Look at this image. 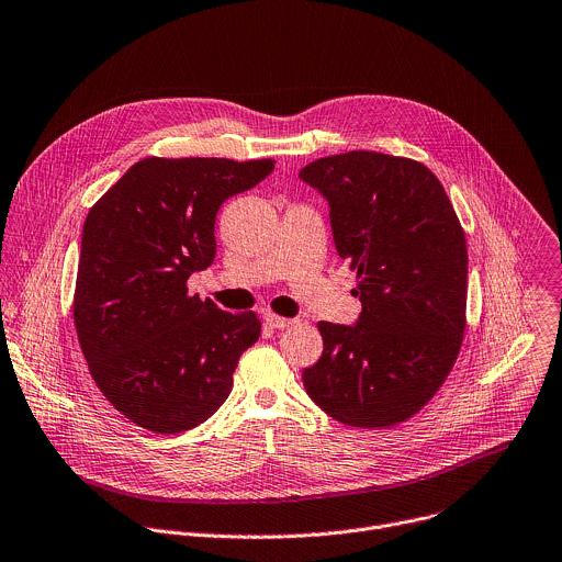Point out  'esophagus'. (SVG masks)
<instances>
[{
  "instance_id": "esophagus-1",
  "label": "esophagus",
  "mask_w": 562,
  "mask_h": 562,
  "mask_svg": "<svg viewBox=\"0 0 562 562\" xmlns=\"http://www.w3.org/2000/svg\"><path fill=\"white\" fill-rule=\"evenodd\" d=\"M263 322L270 326V328H290L294 324V319H288V317H281V315H274V313H266L263 315Z\"/></svg>"
}]
</instances>
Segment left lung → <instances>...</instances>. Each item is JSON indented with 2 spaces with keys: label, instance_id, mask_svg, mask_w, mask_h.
<instances>
[{
  "label": "left lung",
  "instance_id": "1",
  "mask_svg": "<svg viewBox=\"0 0 562 562\" xmlns=\"http://www.w3.org/2000/svg\"><path fill=\"white\" fill-rule=\"evenodd\" d=\"M299 178L330 205L335 247L357 270L355 326L319 322L324 352L303 386L333 419L389 428L413 417L460 355L467 238L435 173L411 158L348 151Z\"/></svg>",
  "mask_w": 562,
  "mask_h": 562
}]
</instances>
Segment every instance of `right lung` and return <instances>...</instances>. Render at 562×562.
<instances>
[{
	"mask_svg": "<svg viewBox=\"0 0 562 562\" xmlns=\"http://www.w3.org/2000/svg\"><path fill=\"white\" fill-rule=\"evenodd\" d=\"M272 169V158L149 156L89 210L76 330L93 382L134 424L184 432L227 400L261 322L252 310L232 315L192 296L187 279L214 261L218 207Z\"/></svg>",
	"mask_w": 562,
	"mask_h": 562,
	"instance_id": "obj_1",
	"label": "right lung"
}]
</instances>
